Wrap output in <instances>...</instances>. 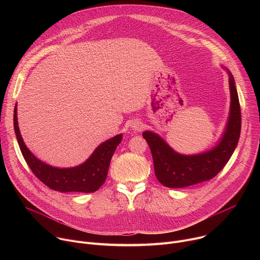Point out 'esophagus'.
<instances>
[{
  "label": "esophagus",
  "mask_w": 260,
  "mask_h": 260,
  "mask_svg": "<svg viewBox=\"0 0 260 260\" xmlns=\"http://www.w3.org/2000/svg\"><path fill=\"white\" fill-rule=\"evenodd\" d=\"M132 127H133V129H135L136 132H140V131L143 129L144 124H143V122L140 121V120H135V121L132 123Z\"/></svg>",
  "instance_id": "esophagus-1"
}]
</instances>
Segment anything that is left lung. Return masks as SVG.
Listing matches in <instances>:
<instances>
[{"label": "left lung", "mask_w": 260, "mask_h": 260, "mask_svg": "<svg viewBox=\"0 0 260 260\" xmlns=\"http://www.w3.org/2000/svg\"><path fill=\"white\" fill-rule=\"evenodd\" d=\"M230 74L231 113L225 133L214 149L198 155H181L156 134L144 132L152 153L154 172L164 186L182 188L214 178L230 160L241 134V107L235 80Z\"/></svg>", "instance_id": "obj_1"}]
</instances>
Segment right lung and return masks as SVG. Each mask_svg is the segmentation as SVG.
<instances>
[{
	"instance_id": "1",
	"label": "right lung",
	"mask_w": 260,
	"mask_h": 260,
	"mask_svg": "<svg viewBox=\"0 0 260 260\" xmlns=\"http://www.w3.org/2000/svg\"><path fill=\"white\" fill-rule=\"evenodd\" d=\"M13 121L20 151L30 171L47 187L60 192L88 193L96 191L107 178L111 158L122 139V135H118L102 143L91 156L81 166L71 169H58L50 167L36 158L27 149L19 132L16 106L14 108Z\"/></svg>"
}]
</instances>
